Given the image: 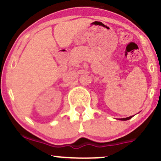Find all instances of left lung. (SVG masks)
<instances>
[{
  "mask_svg": "<svg viewBox=\"0 0 161 161\" xmlns=\"http://www.w3.org/2000/svg\"><path fill=\"white\" fill-rule=\"evenodd\" d=\"M132 116H129V117H126V118H121L120 120H128V119H131V118H132Z\"/></svg>",
  "mask_w": 161,
  "mask_h": 161,
  "instance_id": "1",
  "label": "left lung"
}]
</instances>
